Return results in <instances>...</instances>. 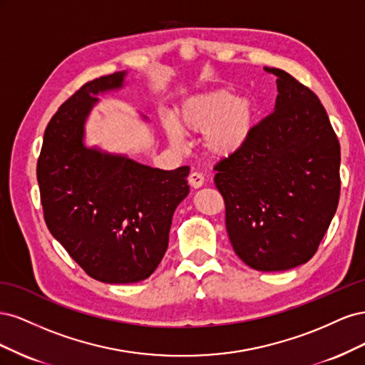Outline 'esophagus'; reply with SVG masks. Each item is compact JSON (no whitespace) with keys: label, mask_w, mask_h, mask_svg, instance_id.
Segmentation results:
<instances>
[{"label":"esophagus","mask_w":365,"mask_h":365,"mask_svg":"<svg viewBox=\"0 0 365 365\" xmlns=\"http://www.w3.org/2000/svg\"><path fill=\"white\" fill-rule=\"evenodd\" d=\"M189 184L193 187V189H200V187L204 185V176L200 172H192L189 175Z\"/></svg>","instance_id":"34e87169"}]
</instances>
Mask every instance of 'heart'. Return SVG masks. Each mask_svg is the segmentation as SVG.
<instances>
[{
  "mask_svg": "<svg viewBox=\"0 0 365 365\" xmlns=\"http://www.w3.org/2000/svg\"><path fill=\"white\" fill-rule=\"evenodd\" d=\"M251 106L245 97L225 90L208 91L189 98L165 125V134L178 143L180 134L202 132L204 150L212 157H227L237 150L248 137Z\"/></svg>",
  "mask_w": 365,
  "mask_h": 365,
  "instance_id": "heart-1",
  "label": "heart"
}]
</instances>
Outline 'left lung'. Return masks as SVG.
I'll use <instances>...</instances> for the list:
<instances>
[{
	"mask_svg": "<svg viewBox=\"0 0 365 365\" xmlns=\"http://www.w3.org/2000/svg\"><path fill=\"white\" fill-rule=\"evenodd\" d=\"M274 111L215 165L225 225L242 262L286 271L311 260L339 201L341 150L324 106L279 68Z\"/></svg>",
	"mask_w": 365,
	"mask_h": 365,
	"instance_id": "left-lung-1",
	"label": "left lung"
}]
</instances>
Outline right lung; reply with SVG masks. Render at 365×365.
I'll return each mask as SVG.
<instances>
[{
	"label": "right lung",
	"mask_w": 365,
	"mask_h": 365,
	"mask_svg": "<svg viewBox=\"0 0 365 365\" xmlns=\"http://www.w3.org/2000/svg\"><path fill=\"white\" fill-rule=\"evenodd\" d=\"M126 71L85 83L47 125L38 160L43 219L74 262L103 283H137L157 269L189 165L161 170L83 143L94 97L120 90Z\"/></svg>",
	"instance_id": "right-lung-1"
}]
</instances>
